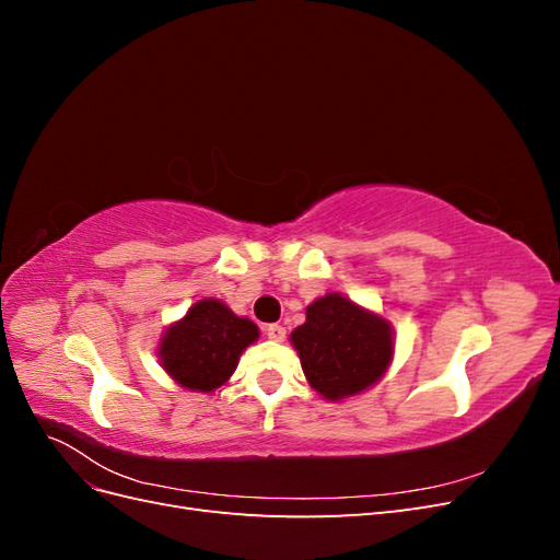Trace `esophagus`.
<instances>
[{
  "instance_id": "obj_1",
  "label": "esophagus",
  "mask_w": 560,
  "mask_h": 560,
  "mask_svg": "<svg viewBox=\"0 0 560 560\" xmlns=\"http://www.w3.org/2000/svg\"><path fill=\"white\" fill-rule=\"evenodd\" d=\"M266 336L270 338V341L280 343V341H284L287 331H284V327H282V325H268V327H266Z\"/></svg>"
}]
</instances>
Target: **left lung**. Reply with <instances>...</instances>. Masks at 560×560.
<instances>
[{
    "instance_id": "left-lung-1",
    "label": "left lung",
    "mask_w": 560,
    "mask_h": 560,
    "mask_svg": "<svg viewBox=\"0 0 560 560\" xmlns=\"http://www.w3.org/2000/svg\"><path fill=\"white\" fill-rule=\"evenodd\" d=\"M290 341L306 381L327 401H343L374 387L395 358L393 325L338 292L311 303L306 322Z\"/></svg>"
}]
</instances>
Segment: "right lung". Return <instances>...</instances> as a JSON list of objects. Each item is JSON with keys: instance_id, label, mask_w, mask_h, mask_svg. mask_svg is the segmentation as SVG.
Returning <instances> with one entry per match:
<instances>
[{"instance_id": "add662e5", "label": "right lung", "mask_w": 560, "mask_h": 560, "mask_svg": "<svg viewBox=\"0 0 560 560\" xmlns=\"http://www.w3.org/2000/svg\"><path fill=\"white\" fill-rule=\"evenodd\" d=\"M257 338L259 327L235 315L224 301L198 299L161 334L159 360L177 385L210 395L229 383L241 354Z\"/></svg>"}]
</instances>
